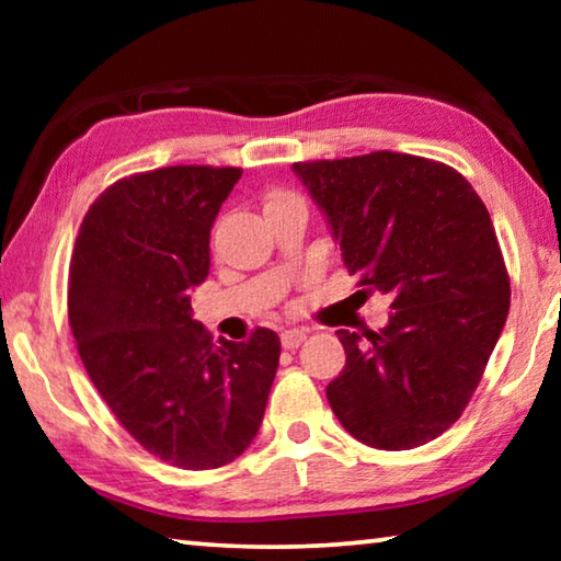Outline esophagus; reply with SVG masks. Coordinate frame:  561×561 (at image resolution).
I'll use <instances>...</instances> for the list:
<instances>
[{
	"label": "esophagus",
	"mask_w": 561,
	"mask_h": 561,
	"mask_svg": "<svg viewBox=\"0 0 561 561\" xmlns=\"http://www.w3.org/2000/svg\"><path fill=\"white\" fill-rule=\"evenodd\" d=\"M304 341H307V331H304V329H287L282 334V346L284 348H299Z\"/></svg>",
	"instance_id": "obj_1"
}]
</instances>
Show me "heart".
Here are the masks:
<instances>
[{
    "instance_id": "heart-1",
    "label": "heart",
    "mask_w": 561,
    "mask_h": 561,
    "mask_svg": "<svg viewBox=\"0 0 561 561\" xmlns=\"http://www.w3.org/2000/svg\"><path fill=\"white\" fill-rule=\"evenodd\" d=\"M287 203H301V201H299L297 195L284 193V190H274V193L267 195V203H264V207H267V210H274V207L287 205Z\"/></svg>"
}]
</instances>
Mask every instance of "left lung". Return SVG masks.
<instances>
[{
  "label": "left lung",
  "instance_id": "1",
  "mask_svg": "<svg viewBox=\"0 0 561 561\" xmlns=\"http://www.w3.org/2000/svg\"><path fill=\"white\" fill-rule=\"evenodd\" d=\"M294 173L360 294L391 297L381 331H336L346 366L327 386L331 411L378 450L438 438L470 403L510 311L485 203L455 168L391 150L294 163Z\"/></svg>",
  "mask_w": 561,
  "mask_h": 561
}]
</instances>
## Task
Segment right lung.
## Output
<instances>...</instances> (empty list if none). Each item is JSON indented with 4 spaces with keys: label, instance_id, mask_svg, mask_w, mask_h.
<instances>
[{
    "label": "right lung",
    "instance_id": "right-lung-1",
    "mask_svg": "<svg viewBox=\"0 0 561 561\" xmlns=\"http://www.w3.org/2000/svg\"><path fill=\"white\" fill-rule=\"evenodd\" d=\"M240 168L170 165L116 180L83 217L69 270V324L87 374L144 448L213 470L257 435L279 336L215 344L190 287L210 272V230Z\"/></svg>",
    "mask_w": 561,
    "mask_h": 561
}]
</instances>
